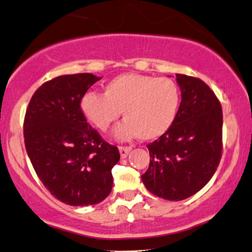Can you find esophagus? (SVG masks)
<instances>
[{
	"mask_svg": "<svg viewBox=\"0 0 252 252\" xmlns=\"http://www.w3.org/2000/svg\"><path fill=\"white\" fill-rule=\"evenodd\" d=\"M119 150L121 158H126V156L130 154V151H131V148H130V146H120Z\"/></svg>",
	"mask_w": 252,
	"mask_h": 252,
	"instance_id": "esophagus-1",
	"label": "esophagus"
}]
</instances>
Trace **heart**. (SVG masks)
Wrapping results in <instances>:
<instances>
[{
    "label": "heart",
    "instance_id": "obj_1",
    "mask_svg": "<svg viewBox=\"0 0 252 252\" xmlns=\"http://www.w3.org/2000/svg\"><path fill=\"white\" fill-rule=\"evenodd\" d=\"M179 106L180 92L173 80L137 73L117 75L104 86L103 94L88 92L80 100L82 115L100 131H107L122 111L126 120L114 130L119 141L159 138L174 123Z\"/></svg>",
    "mask_w": 252,
    "mask_h": 252
}]
</instances>
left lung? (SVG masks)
I'll return each instance as SVG.
<instances>
[{"mask_svg":"<svg viewBox=\"0 0 252 252\" xmlns=\"http://www.w3.org/2000/svg\"><path fill=\"white\" fill-rule=\"evenodd\" d=\"M181 102L172 126L148 145L150 165L142 176L150 193L180 201L206 186L222 155V108L197 78L176 74Z\"/></svg>","mask_w":252,"mask_h":252,"instance_id":"obj_1","label":"left lung"}]
</instances>
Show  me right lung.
Returning a JSON list of instances; mask_svg holds the SVG:
<instances>
[{
  "instance_id": "1",
  "label": "right lung",
  "mask_w": 252,
  "mask_h": 252,
  "mask_svg": "<svg viewBox=\"0 0 252 252\" xmlns=\"http://www.w3.org/2000/svg\"><path fill=\"white\" fill-rule=\"evenodd\" d=\"M100 79L92 73L57 76L34 92L25 113L31 164L47 190L69 206L103 201L120 160L119 149L104 142L80 110L81 97Z\"/></svg>"
}]
</instances>
